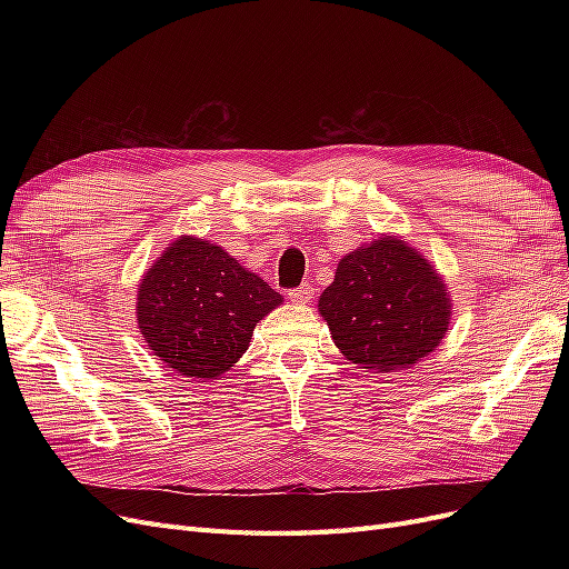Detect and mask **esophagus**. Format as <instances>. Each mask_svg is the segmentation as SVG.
<instances>
[{"label":"esophagus","mask_w":569,"mask_h":569,"mask_svg":"<svg viewBox=\"0 0 569 569\" xmlns=\"http://www.w3.org/2000/svg\"><path fill=\"white\" fill-rule=\"evenodd\" d=\"M289 299H291V303L303 306V303H308V301L313 299V287L308 284V282H303V284H299L295 289H289Z\"/></svg>","instance_id":"obj_1"}]
</instances>
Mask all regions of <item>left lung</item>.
<instances>
[{"label":"left lung","instance_id":"left-lung-1","mask_svg":"<svg viewBox=\"0 0 569 569\" xmlns=\"http://www.w3.org/2000/svg\"><path fill=\"white\" fill-rule=\"evenodd\" d=\"M318 311L351 363L393 372L432 353L451 320L449 289L401 237L382 234L343 256Z\"/></svg>","mask_w":569,"mask_h":569}]
</instances>
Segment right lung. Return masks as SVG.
Listing matches in <instances>:
<instances>
[{
    "label": "right lung",
    "instance_id": "add662e5",
    "mask_svg": "<svg viewBox=\"0 0 569 569\" xmlns=\"http://www.w3.org/2000/svg\"><path fill=\"white\" fill-rule=\"evenodd\" d=\"M280 303V291L226 249L184 234L140 282L137 325L168 368L213 380L242 358L256 322Z\"/></svg>",
    "mask_w": 569,
    "mask_h": 569
}]
</instances>
